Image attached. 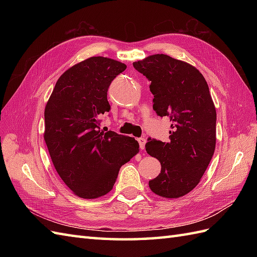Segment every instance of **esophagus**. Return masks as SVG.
<instances>
[{
    "label": "esophagus",
    "mask_w": 257,
    "mask_h": 257,
    "mask_svg": "<svg viewBox=\"0 0 257 257\" xmlns=\"http://www.w3.org/2000/svg\"><path fill=\"white\" fill-rule=\"evenodd\" d=\"M138 143H139V147L140 149H145V146H146V139L145 138H139L138 139Z\"/></svg>",
    "instance_id": "1"
}]
</instances>
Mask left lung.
Wrapping results in <instances>:
<instances>
[{
    "instance_id": "8db88e82",
    "label": "left lung",
    "mask_w": 257,
    "mask_h": 257,
    "mask_svg": "<svg viewBox=\"0 0 257 257\" xmlns=\"http://www.w3.org/2000/svg\"><path fill=\"white\" fill-rule=\"evenodd\" d=\"M133 65L151 81L154 110L171 121L168 143L149 138L146 144L161 165L149 187L163 198L183 196L198 185L215 150L216 111L209 86L192 65L165 54Z\"/></svg>"
}]
</instances>
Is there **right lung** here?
I'll return each mask as SVG.
<instances>
[{"mask_svg": "<svg viewBox=\"0 0 257 257\" xmlns=\"http://www.w3.org/2000/svg\"><path fill=\"white\" fill-rule=\"evenodd\" d=\"M127 68L107 57H90L67 69L45 107L44 139L59 177L83 199L107 194L119 169L138 154L135 138L100 130L99 116L110 110L107 91Z\"/></svg>", "mask_w": 257, "mask_h": 257, "instance_id": "obj_1", "label": "right lung"}]
</instances>
